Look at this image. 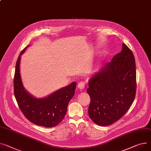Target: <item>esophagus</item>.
I'll use <instances>...</instances> for the list:
<instances>
[{
    "label": "esophagus",
    "mask_w": 151,
    "mask_h": 151,
    "mask_svg": "<svg viewBox=\"0 0 151 151\" xmlns=\"http://www.w3.org/2000/svg\"><path fill=\"white\" fill-rule=\"evenodd\" d=\"M85 86H86L85 83H84V82H80V83H79L78 84V87L79 89L83 90V89L85 88Z\"/></svg>",
    "instance_id": "34e87169"
}]
</instances>
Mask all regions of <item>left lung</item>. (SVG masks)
<instances>
[{
	"mask_svg": "<svg viewBox=\"0 0 151 151\" xmlns=\"http://www.w3.org/2000/svg\"><path fill=\"white\" fill-rule=\"evenodd\" d=\"M136 89L135 58L123 43L122 51L89 79L87 89L90 97L89 117L99 126L113 124L131 106Z\"/></svg>",
	"mask_w": 151,
	"mask_h": 151,
	"instance_id": "1",
	"label": "left lung"
}]
</instances>
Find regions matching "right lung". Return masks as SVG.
<instances>
[{
  "mask_svg": "<svg viewBox=\"0 0 151 151\" xmlns=\"http://www.w3.org/2000/svg\"><path fill=\"white\" fill-rule=\"evenodd\" d=\"M27 45L20 53L16 62L14 77V93L19 107L24 116L33 124L52 127L61 123L67 112L70 99L75 94L76 83L59 89L47 97L37 99L25 90L20 74L21 56Z\"/></svg>",
  "mask_w": 151,
  "mask_h": 151,
  "instance_id": "obj_1",
  "label": "right lung"
}]
</instances>
